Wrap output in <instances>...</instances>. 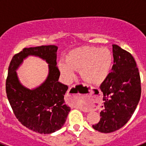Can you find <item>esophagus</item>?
Segmentation results:
<instances>
[{"label":"esophagus","mask_w":146,"mask_h":146,"mask_svg":"<svg viewBox=\"0 0 146 146\" xmlns=\"http://www.w3.org/2000/svg\"><path fill=\"white\" fill-rule=\"evenodd\" d=\"M68 94H69V95H74V96H77V94H78L77 91H76V89L74 86H72V87L69 89Z\"/></svg>","instance_id":"obj_1"}]
</instances>
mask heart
Here are the masks:
<instances>
[{"instance_id": "b5f03b06", "label": "heart", "mask_w": 146, "mask_h": 146, "mask_svg": "<svg viewBox=\"0 0 146 146\" xmlns=\"http://www.w3.org/2000/svg\"><path fill=\"white\" fill-rule=\"evenodd\" d=\"M65 62L60 63L58 68L66 80L72 81L74 71L79 70L80 76L85 82L99 86L109 75L113 57L107 48L85 46L71 50L66 56Z\"/></svg>"}]
</instances>
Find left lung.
<instances>
[{"label": "left lung", "instance_id": "1", "mask_svg": "<svg viewBox=\"0 0 146 146\" xmlns=\"http://www.w3.org/2000/svg\"><path fill=\"white\" fill-rule=\"evenodd\" d=\"M113 55L111 72L99 87L104 101L101 118L92 126L102 133L113 132L128 122L141 94L140 73L132 55L116 44L113 45Z\"/></svg>", "mask_w": 146, "mask_h": 146}]
</instances>
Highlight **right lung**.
<instances>
[{
  "instance_id": "1",
  "label": "right lung",
  "mask_w": 146,
  "mask_h": 146,
  "mask_svg": "<svg viewBox=\"0 0 146 146\" xmlns=\"http://www.w3.org/2000/svg\"><path fill=\"white\" fill-rule=\"evenodd\" d=\"M57 50L55 45L24 48L14 55L8 70L6 91L13 112L23 126L39 134H51L61 129L71 110L64 100L68 86L58 82ZM29 56L39 57L48 64L46 80L33 89L23 86L16 73Z\"/></svg>"
}]
</instances>
